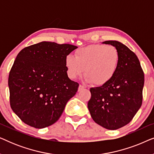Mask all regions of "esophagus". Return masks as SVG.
<instances>
[{"instance_id":"1","label":"esophagus","mask_w":154,"mask_h":154,"mask_svg":"<svg viewBox=\"0 0 154 154\" xmlns=\"http://www.w3.org/2000/svg\"><path fill=\"white\" fill-rule=\"evenodd\" d=\"M84 88H85V87H84V86H83V85H80L79 86V89H78V91H81L82 90H83Z\"/></svg>"}]
</instances>
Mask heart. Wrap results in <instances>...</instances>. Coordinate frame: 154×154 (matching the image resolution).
Returning <instances> with one entry per match:
<instances>
[{"label":"heart","mask_w":154,"mask_h":154,"mask_svg":"<svg viewBox=\"0 0 154 154\" xmlns=\"http://www.w3.org/2000/svg\"><path fill=\"white\" fill-rule=\"evenodd\" d=\"M64 63L70 79H76L85 71L87 83L102 86L114 77L119 66L120 55L113 46L95 44L75 50V57L67 55Z\"/></svg>","instance_id":"1"}]
</instances>
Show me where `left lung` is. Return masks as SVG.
<instances>
[{"label": "left lung", "instance_id": "left-lung-1", "mask_svg": "<svg viewBox=\"0 0 154 154\" xmlns=\"http://www.w3.org/2000/svg\"><path fill=\"white\" fill-rule=\"evenodd\" d=\"M102 43L118 50L119 66L110 82L90 88L88 107L96 123L114 130L129 123L142 106L144 75L137 57L127 46L117 41Z\"/></svg>", "mask_w": 154, "mask_h": 154}]
</instances>
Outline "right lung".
I'll list each match as a JSON object with an SVG mask.
<instances>
[{"label": "right lung", "instance_id": "obj_1", "mask_svg": "<svg viewBox=\"0 0 154 154\" xmlns=\"http://www.w3.org/2000/svg\"><path fill=\"white\" fill-rule=\"evenodd\" d=\"M77 46L41 42L19 52L10 71V106L31 127L44 128L58 121L79 83L69 79L65 57Z\"/></svg>", "mask_w": 154, "mask_h": 154}]
</instances>
